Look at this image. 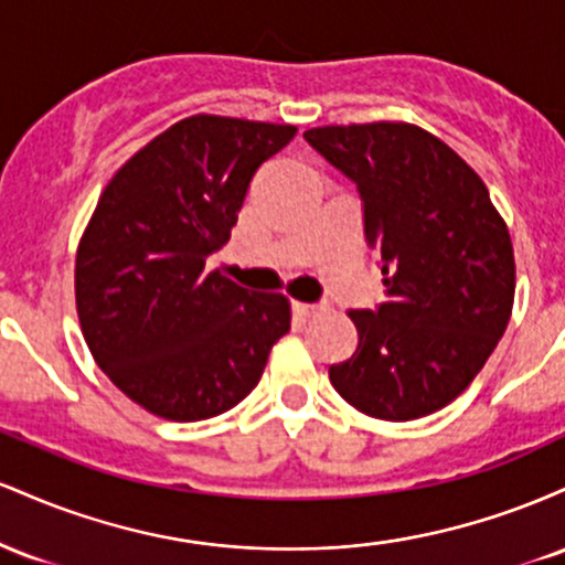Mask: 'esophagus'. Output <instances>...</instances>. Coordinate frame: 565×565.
Returning a JSON list of instances; mask_svg holds the SVG:
<instances>
[{
    "mask_svg": "<svg viewBox=\"0 0 565 565\" xmlns=\"http://www.w3.org/2000/svg\"><path fill=\"white\" fill-rule=\"evenodd\" d=\"M291 310H295V316H300V319H310L313 313H319V305L295 300V302H291Z\"/></svg>",
    "mask_w": 565,
    "mask_h": 565,
    "instance_id": "34e87169",
    "label": "esophagus"
}]
</instances>
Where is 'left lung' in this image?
<instances>
[{"label": "left lung", "mask_w": 565, "mask_h": 565, "mask_svg": "<svg viewBox=\"0 0 565 565\" xmlns=\"http://www.w3.org/2000/svg\"><path fill=\"white\" fill-rule=\"evenodd\" d=\"M305 140L359 188L387 287L377 310L348 313L359 348L329 380L374 419L438 412L476 380L508 329L515 300L508 225L476 170L423 127L329 125Z\"/></svg>", "instance_id": "obj_1"}]
</instances>
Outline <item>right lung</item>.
<instances>
[{
    "mask_svg": "<svg viewBox=\"0 0 565 565\" xmlns=\"http://www.w3.org/2000/svg\"><path fill=\"white\" fill-rule=\"evenodd\" d=\"M291 125L196 114L142 146L97 199L76 249V313L106 377L172 423L217 417L255 391L289 332V300L206 270L252 178Z\"/></svg>",
    "mask_w": 565,
    "mask_h": 565,
    "instance_id": "add662e5",
    "label": "right lung"
}]
</instances>
